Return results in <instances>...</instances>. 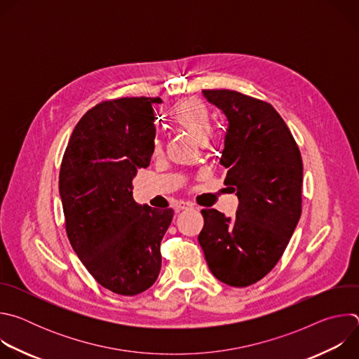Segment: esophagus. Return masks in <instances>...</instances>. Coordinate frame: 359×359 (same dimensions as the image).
I'll return each instance as SVG.
<instances>
[{
  "mask_svg": "<svg viewBox=\"0 0 359 359\" xmlns=\"http://www.w3.org/2000/svg\"><path fill=\"white\" fill-rule=\"evenodd\" d=\"M193 206L190 203H177V206H176V209L180 212V210H187V209H191Z\"/></svg>",
  "mask_w": 359,
  "mask_h": 359,
  "instance_id": "obj_1",
  "label": "esophagus"
}]
</instances>
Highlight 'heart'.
I'll list each match as a JSON object with an SVG mask.
<instances>
[{
	"instance_id": "b5f03b06",
	"label": "heart",
	"mask_w": 359,
	"mask_h": 359,
	"mask_svg": "<svg viewBox=\"0 0 359 359\" xmlns=\"http://www.w3.org/2000/svg\"><path fill=\"white\" fill-rule=\"evenodd\" d=\"M172 121L187 130L197 142L208 140L210 133V116L206 105L196 99H187L177 104L170 112ZM156 150L159 149V142H155Z\"/></svg>"
}]
</instances>
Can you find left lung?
I'll list each match as a JSON object with an SVG mask.
<instances>
[{
    "label": "left lung",
    "instance_id": "left-lung-1",
    "mask_svg": "<svg viewBox=\"0 0 359 359\" xmlns=\"http://www.w3.org/2000/svg\"><path fill=\"white\" fill-rule=\"evenodd\" d=\"M227 118L219 165L238 197L236 217L203 209L198 243L212 274L231 287L260 281L278 263L301 217L302 161L278 112L229 89L201 90Z\"/></svg>",
    "mask_w": 359,
    "mask_h": 359
}]
</instances>
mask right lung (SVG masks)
<instances>
[{
	"instance_id": "right-lung-1",
	"label": "right lung",
	"mask_w": 359,
	"mask_h": 359,
	"mask_svg": "<svg viewBox=\"0 0 359 359\" xmlns=\"http://www.w3.org/2000/svg\"><path fill=\"white\" fill-rule=\"evenodd\" d=\"M159 97L102 102L76 123L60 172L69 243L102 285L121 295L150 288L162 267L161 241L173 210L133 200L132 180L155 150Z\"/></svg>"
}]
</instances>
